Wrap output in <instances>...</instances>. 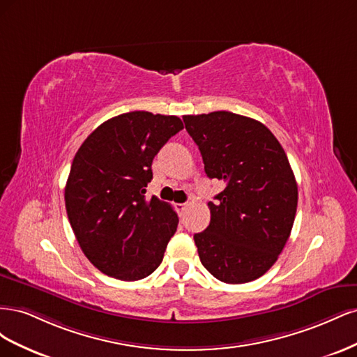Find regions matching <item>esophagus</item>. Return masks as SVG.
<instances>
[{
    "instance_id": "esophagus-1",
    "label": "esophagus",
    "mask_w": 357,
    "mask_h": 357,
    "mask_svg": "<svg viewBox=\"0 0 357 357\" xmlns=\"http://www.w3.org/2000/svg\"><path fill=\"white\" fill-rule=\"evenodd\" d=\"M188 208V205L186 204H176V210H177V213H185V210Z\"/></svg>"
}]
</instances>
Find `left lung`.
I'll list each match as a JSON object with an SVG mask.
<instances>
[{
    "label": "left lung",
    "mask_w": 357,
    "mask_h": 357,
    "mask_svg": "<svg viewBox=\"0 0 357 357\" xmlns=\"http://www.w3.org/2000/svg\"><path fill=\"white\" fill-rule=\"evenodd\" d=\"M183 121L205 174L226 183L208 202V228L193 235L201 264L223 283L253 282L275 264L295 222L298 185L289 159L255 119L213 112Z\"/></svg>",
    "instance_id": "obj_1"
}]
</instances>
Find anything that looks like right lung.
<instances>
[{
    "instance_id": "obj_1",
    "label": "right lung",
    "mask_w": 357,
    "mask_h": 357,
    "mask_svg": "<svg viewBox=\"0 0 357 357\" xmlns=\"http://www.w3.org/2000/svg\"><path fill=\"white\" fill-rule=\"evenodd\" d=\"M181 129L177 116L123 113L101 123L75 153L66 186L68 220L84 256L105 275L135 282L164 259L177 213L144 193L153 158Z\"/></svg>"
}]
</instances>
